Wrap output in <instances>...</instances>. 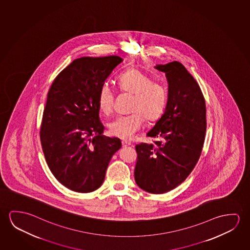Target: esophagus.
Listing matches in <instances>:
<instances>
[{"instance_id": "esophagus-1", "label": "esophagus", "mask_w": 250, "mask_h": 250, "mask_svg": "<svg viewBox=\"0 0 250 250\" xmlns=\"http://www.w3.org/2000/svg\"><path fill=\"white\" fill-rule=\"evenodd\" d=\"M131 146V142L126 141V140H123V141H122V146H123V147H126V146Z\"/></svg>"}]
</instances>
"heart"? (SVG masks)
<instances>
[{
  "instance_id": "1",
  "label": "heart",
  "mask_w": 250,
  "mask_h": 250,
  "mask_svg": "<svg viewBox=\"0 0 250 250\" xmlns=\"http://www.w3.org/2000/svg\"><path fill=\"white\" fill-rule=\"evenodd\" d=\"M118 84L124 92L134 95L130 115L119 116L109 124L111 135L119 139H130L139 131L144 124V117L148 121H156L166 111L168 91L160 82L138 68H130L118 77ZM114 93L110 85L104 84L98 94L100 111L109 114L112 111Z\"/></svg>"
}]
</instances>
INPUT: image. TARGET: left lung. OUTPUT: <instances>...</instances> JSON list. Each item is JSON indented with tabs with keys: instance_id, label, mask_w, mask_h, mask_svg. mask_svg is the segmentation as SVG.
<instances>
[{
	"instance_id": "left-lung-1",
	"label": "left lung",
	"mask_w": 250,
	"mask_h": 250,
	"mask_svg": "<svg viewBox=\"0 0 250 250\" xmlns=\"http://www.w3.org/2000/svg\"><path fill=\"white\" fill-rule=\"evenodd\" d=\"M166 73V111L147 136L158 140L136 146V184L152 194L168 192L182 184L198 161L206 132V106L199 85L180 62L156 65Z\"/></svg>"
}]
</instances>
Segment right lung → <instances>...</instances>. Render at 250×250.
<instances>
[{"label": "right lung", "instance_id": "obj_1", "mask_svg": "<svg viewBox=\"0 0 250 250\" xmlns=\"http://www.w3.org/2000/svg\"><path fill=\"white\" fill-rule=\"evenodd\" d=\"M119 56L74 60L55 78L47 93L41 142L47 166L62 185L76 192L96 190L104 182L118 138L102 134L98 94Z\"/></svg>", "mask_w": 250, "mask_h": 250}]
</instances>
